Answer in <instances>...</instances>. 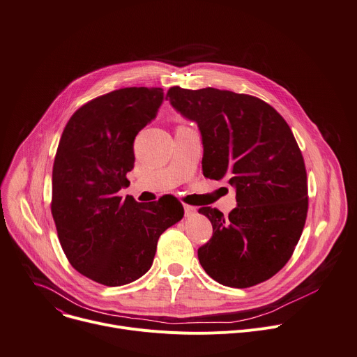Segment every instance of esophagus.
<instances>
[{"label": "esophagus", "instance_id": "esophagus-1", "mask_svg": "<svg viewBox=\"0 0 357 357\" xmlns=\"http://www.w3.org/2000/svg\"><path fill=\"white\" fill-rule=\"evenodd\" d=\"M183 211H185V216H192V215L197 213V208L190 206V205H185Z\"/></svg>", "mask_w": 357, "mask_h": 357}]
</instances>
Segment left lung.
<instances>
[{
  "label": "left lung",
  "mask_w": 357,
  "mask_h": 357,
  "mask_svg": "<svg viewBox=\"0 0 357 357\" xmlns=\"http://www.w3.org/2000/svg\"><path fill=\"white\" fill-rule=\"evenodd\" d=\"M167 100L202 134L204 176L228 178L238 206L223 216L199 208L213 235L198 249L205 272L229 287L276 275L294 253L307 216V178L299 145L283 116L248 93L171 86Z\"/></svg>",
  "instance_id": "left-lung-1"
}]
</instances>
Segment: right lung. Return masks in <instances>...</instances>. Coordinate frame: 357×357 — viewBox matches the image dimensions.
I'll use <instances>...</instances> for the list:
<instances>
[{
  "label": "right lung",
  "mask_w": 357,
  "mask_h": 357,
  "mask_svg": "<svg viewBox=\"0 0 357 357\" xmlns=\"http://www.w3.org/2000/svg\"><path fill=\"white\" fill-rule=\"evenodd\" d=\"M164 89L131 86L78 108L61 135L52 168L51 213L73 268L105 286L145 275L162 232L183 216L175 197L139 204L118 195L132 171L134 139L155 118Z\"/></svg>",
  "instance_id": "right-lung-1"
}]
</instances>
